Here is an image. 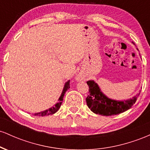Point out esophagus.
Listing matches in <instances>:
<instances>
[{
    "instance_id": "34e87169",
    "label": "esophagus",
    "mask_w": 150,
    "mask_h": 150,
    "mask_svg": "<svg viewBox=\"0 0 150 150\" xmlns=\"http://www.w3.org/2000/svg\"><path fill=\"white\" fill-rule=\"evenodd\" d=\"M77 80H80V81L82 80V76H80V75H78V76H77Z\"/></svg>"
}]
</instances>
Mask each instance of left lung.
Here are the masks:
<instances>
[{
    "mask_svg": "<svg viewBox=\"0 0 150 150\" xmlns=\"http://www.w3.org/2000/svg\"><path fill=\"white\" fill-rule=\"evenodd\" d=\"M89 86V95L86 98L88 107L94 113L101 116H113L127 111L135 103L140 93L126 101H116L108 99L101 92L99 86L93 80L87 82Z\"/></svg>",
    "mask_w": 150,
    "mask_h": 150,
    "instance_id": "left-lung-1",
    "label": "left lung"
}]
</instances>
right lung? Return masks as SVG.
I'll return each instance as SVG.
<instances>
[{
  "instance_id": "add662e5",
  "label": "right lung",
  "mask_w": 150,
  "mask_h": 150,
  "mask_svg": "<svg viewBox=\"0 0 150 150\" xmlns=\"http://www.w3.org/2000/svg\"><path fill=\"white\" fill-rule=\"evenodd\" d=\"M70 88V80L68 81V82L65 83V85L64 86V88H63V92H62V94L60 97L59 99H58V102L54 106H53L52 108H50L49 109L46 110V111H42V112L40 113H34V115L37 116H49V115H52L53 113H55L56 111L59 109V108L61 107L62 102H63V97H64V94L65 92L68 90V89Z\"/></svg>"
}]
</instances>
